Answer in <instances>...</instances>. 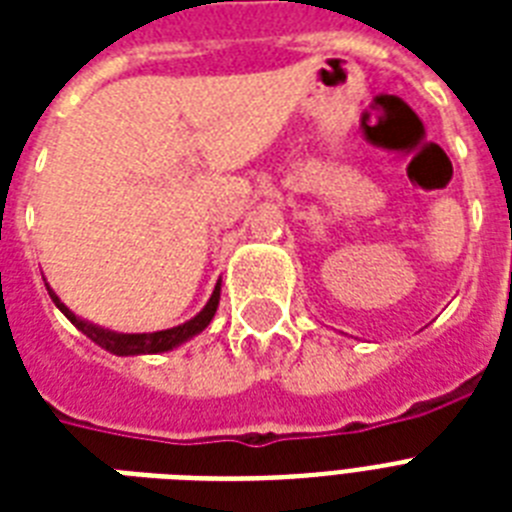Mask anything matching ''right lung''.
Here are the masks:
<instances>
[{
    "label": "right lung",
    "mask_w": 512,
    "mask_h": 512,
    "mask_svg": "<svg viewBox=\"0 0 512 512\" xmlns=\"http://www.w3.org/2000/svg\"><path fill=\"white\" fill-rule=\"evenodd\" d=\"M47 292H50L52 303L58 305V311L66 316L71 324H74L82 335L90 337L95 345L100 348H106L108 353H114V356H146V353H167V350L177 348V345H183L191 337H196L199 332L209 327V321L215 319L217 303H220V281L215 284V292L207 300V305L201 308L191 321H185V324H177L172 329H162V332H143V335H124V332H111V329H103L98 324H90V321L79 319L74 311H68V305L60 303V297L55 295L50 289V284H44Z\"/></svg>",
    "instance_id": "right-lung-1"
}]
</instances>
